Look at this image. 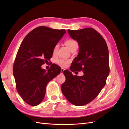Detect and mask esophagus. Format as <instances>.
<instances>
[{"label": "esophagus", "mask_w": 129, "mask_h": 129, "mask_svg": "<svg viewBox=\"0 0 129 129\" xmlns=\"http://www.w3.org/2000/svg\"><path fill=\"white\" fill-rule=\"evenodd\" d=\"M64 69H63V68H61V74H63V72H64Z\"/></svg>", "instance_id": "34e87169"}]
</instances>
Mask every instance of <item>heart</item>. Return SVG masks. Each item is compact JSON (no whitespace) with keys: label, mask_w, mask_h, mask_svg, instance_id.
Instances as JSON below:
<instances>
[{"label":"heart","mask_w":129,"mask_h":129,"mask_svg":"<svg viewBox=\"0 0 129 129\" xmlns=\"http://www.w3.org/2000/svg\"><path fill=\"white\" fill-rule=\"evenodd\" d=\"M64 44L71 50H72L73 48H74L75 47H78L77 42L76 40H73V39H68L67 40H66L64 41ZM58 48V45L57 44L54 47V49H53V53L54 54H55L57 52ZM69 62H70V60H69L61 59V58L57 60L56 61V63L58 65H59L60 66H61V67H66V66H67L69 64Z\"/></svg>","instance_id":"heart-1"}]
</instances>
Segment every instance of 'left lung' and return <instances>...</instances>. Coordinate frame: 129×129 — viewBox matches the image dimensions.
<instances>
[{
	"label": "left lung",
	"mask_w": 129,
	"mask_h": 129,
	"mask_svg": "<svg viewBox=\"0 0 129 129\" xmlns=\"http://www.w3.org/2000/svg\"><path fill=\"white\" fill-rule=\"evenodd\" d=\"M68 32L79 46L70 69L82 71L84 75L73 76L70 71H64L66 81L61 90L70 103L82 106L94 100L105 86L110 71L109 50L104 38L94 29H68Z\"/></svg>",
	"instance_id": "8db88e82"
}]
</instances>
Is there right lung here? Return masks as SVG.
I'll return each mask as SVG.
<instances>
[{"label": "right lung", "mask_w": 129, "mask_h": 129, "mask_svg": "<svg viewBox=\"0 0 129 129\" xmlns=\"http://www.w3.org/2000/svg\"><path fill=\"white\" fill-rule=\"evenodd\" d=\"M65 29L39 26L27 35L19 48L13 68L17 91L32 106L44 100L47 85L61 72L56 64L47 72L41 66L52 57L53 49L66 33Z\"/></svg>", "instance_id": "1"}]
</instances>
